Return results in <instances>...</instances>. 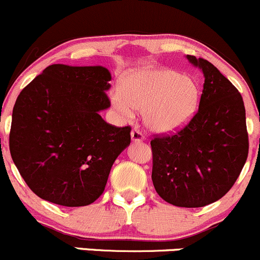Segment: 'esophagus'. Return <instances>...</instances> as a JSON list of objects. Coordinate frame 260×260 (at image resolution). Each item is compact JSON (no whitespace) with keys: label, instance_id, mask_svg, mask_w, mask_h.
Wrapping results in <instances>:
<instances>
[{"label":"esophagus","instance_id":"obj_1","mask_svg":"<svg viewBox=\"0 0 260 260\" xmlns=\"http://www.w3.org/2000/svg\"><path fill=\"white\" fill-rule=\"evenodd\" d=\"M144 139H145V136H144V134L140 130L136 129V127L131 130V140L135 141V143H139V141H143Z\"/></svg>","mask_w":260,"mask_h":260}]
</instances>
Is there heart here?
I'll use <instances>...</instances> for the list:
<instances>
[{"instance_id":"1","label":"heart","mask_w":260,"mask_h":260,"mask_svg":"<svg viewBox=\"0 0 260 260\" xmlns=\"http://www.w3.org/2000/svg\"><path fill=\"white\" fill-rule=\"evenodd\" d=\"M120 91L111 95V104L124 119L134 109L144 111V121L157 133L180 130L192 119L199 105L195 80L168 69H144L121 77Z\"/></svg>"}]
</instances>
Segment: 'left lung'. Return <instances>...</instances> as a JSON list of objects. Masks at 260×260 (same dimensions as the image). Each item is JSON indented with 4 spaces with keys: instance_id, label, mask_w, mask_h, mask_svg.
Segmentation results:
<instances>
[{
    "instance_id": "obj_1",
    "label": "left lung",
    "mask_w": 260,
    "mask_h": 260,
    "mask_svg": "<svg viewBox=\"0 0 260 260\" xmlns=\"http://www.w3.org/2000/svg\"><path fill=\"white\" fill-rule=\"evenodd\" d=\"M186 58L204 74L199 110L173 135L151 141V179L170 204L200 208L223 198L234 185L249 150L245 108L237 87L204 58Z\"/></svg>"
}]
</instances>
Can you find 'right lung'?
Here are the masks:
<instances>
[{
	"mask_svg": "<svg viewBox=\"0 0 260 260\" xmlns=\"http://www.w3.org/2000/svg\"><path fill=\"white\" fill-rule=\"evenodd\" d=\"M111 74L103 66L55 63L18 95L10 151L16 168L41 199L84 207L105 190L116 157L130 144V126L108 124Z\"/></svg>",
	"mask_w": 260,
	"mask_h": 260,
	"instance_id": "add662e5",
	"label": "right lung"
}]
</instances>
